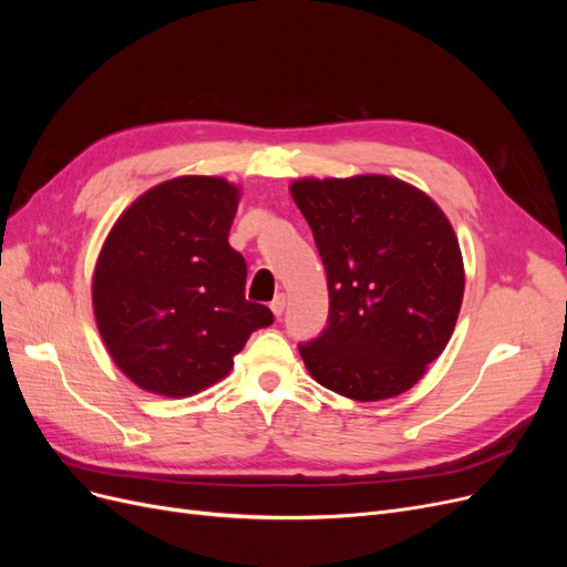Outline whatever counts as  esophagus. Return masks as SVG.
I'll return each instance as SVG.
<instances>
[{"mask_svg":"<svg viewBox=\"0 0 567 567\" xmlns=\"http://www.w3.org/2000/svg\"><path fill=\"white\" fill-rule=\"evenodd\" d=\"M271 312H274V317H281L284 315V310H286V296L281 293V296H277L271 300Z\"/></svg>","mask_w":567,"mask_h":567,"instance_id":"obj_1","label":"esophagus"}]
</instances>
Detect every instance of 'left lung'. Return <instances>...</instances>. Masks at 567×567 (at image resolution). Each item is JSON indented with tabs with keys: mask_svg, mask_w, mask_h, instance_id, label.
<instances>
[{
	"mask_svg": "<svg viewBox=\"0 0 567 567\" xmlns=\"http://www.w3.org/2000/svg\"><path fill=\"white\" fill-rule=\"evenodd\" d=\"M329 281V326L300 346L312 379L379 402L414 388L447 348L463 300L458 238L440 205L398 177L296 179Z\"/></svg>",
	"mask_w": 567,
	"mask_h": 567,
	"instance_id": "obj_1",
	"label": "left lung"
}]
</instances>
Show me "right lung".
<instances>
[{
  "mask_svg": "<svg viewBox=\"0 0 567 567\" xmlns=\"http://www.w3.org/2000/svg\"><path fill=\"white\" fill-rule=\"evenodd\" d=\"M241 188L184 175L156 184L117 217L101 246L92 305L101 340L127 379L192 398L234 367L252 331L274 321L246 300V260L229 246Z\"/></svg>",
  "mask_w": 567,
  "mask_h": 567,
  "instance_id": "add662e5",
  "label": "right lung"
}]
</instances>
